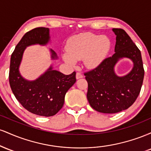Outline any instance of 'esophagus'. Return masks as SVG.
Listing matches in <instances>:
<instances>
[{
  "mask_svg": "<svg viewBox=\"0 0 151 151\" xmlns=\"http://www.w3.org/2000/svg\"><path fill=\"white\" fill-rule=\"evenodd\" d=\"M83 77H84V76H83V74H81V72H77V74H76V78H77V79H80V78H82Z\"/></svg>",
  "mask_w": 151,
  "mask_h": 151,
  "instance_id": "1",
  "label": "esophagus"
}]
</instances>
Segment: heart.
Here are the masks:
<instances>
[{
    "instance_id": "b5f03b06",
    "label": "heart",
    "mask_w": 151,
    "mask_h": 151,
    "mask_svg": "<svg viewBox=\"0 0 151 151\" xmlns=\"http://www.w3.org/2000/svg\"><path fill=\"white\" fill-rule=\"evenodd\" d=\"M110 46V40L106 37L84 32L69 38L66 46L67 54L63 58L71 65L84 58L86 65L96 67L106 58Z\"/></svg>"
}]
</instances>
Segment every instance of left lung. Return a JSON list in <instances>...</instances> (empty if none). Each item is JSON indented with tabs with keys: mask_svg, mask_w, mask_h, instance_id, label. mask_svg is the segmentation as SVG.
<instances>
[{
	"mask_svg": "<svg viewBox=\"0 0 151 151\" xmlns=\"http://www.w3.org/2000/svg\"><path fill=\"white\" fill-rule=\"evenodd\" d=\"M113 31L116 35V52L84 74L88 83L86 96L90 106L104 114L118 113L129 108L139 95L144 77L140 50L125 30L113 28ZM123 57L132 59L134 66L129 74L120 78L114 73L113 67Z\"/></svg>",
	"mask_w": 151,
	"mask_h": 151,
	"instance_id": "1",
	"label": "left lung"
}]
</instances>
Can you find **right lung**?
<instances>
[{
  "label": "right lung",
  "instance_id": "right-lung-1",
  "mask_svg": "<svg viewBox=\"0 0 151 151\" xmlns=\"http://www.w3.org/2000/svg\"><path fill=\"white\" fill-rule=\"evenodd\" d=\"M50 40L49 28L36 27L24 35L10 58L9 83L15 98L26 110L42 116L55 115L62 108L67 91L75 83L76 72L66 75L50 67L35 81H27L19 73L22 54L27 46L45 45ZM52 52L55 58V52Z\"/></svg>",
  "mask_w": 151,
  "mask_h": 151
}]
</instances>
